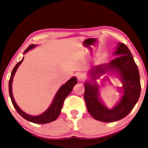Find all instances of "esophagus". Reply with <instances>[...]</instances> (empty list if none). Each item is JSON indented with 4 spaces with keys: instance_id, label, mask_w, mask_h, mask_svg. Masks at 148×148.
<instances>
[{
    "instance_id": "obj_1",
    "label": "esophagus",
    "mask_w": 148,
    "mask_h": 148,
    "mask_svg": "<svg viewBox=\"0 0 148 148\" xmlns=\"http://www.w3.org/2000/svg\"><path fill=\"white\" fill-rule=\"evenodd\" d=\"M85 79H86L85 74L80 73V74H79L77 75V79L79 82H83Z\"/></svg>"
}]
</instances>
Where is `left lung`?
<instances>
[{
	"mask_svg": "<svg viewBox=\"0 0 148 148\" xmlns=\"http://www.w3.org/2000/svg\"><path fill=\"white\" fill-rule=\"evenodd\" d=\"M114 54L119 57L108 64L94 66L90 74L92 81H95L108 71L117 74L123 84L124 93L117 105L112 109H108L104 105L99 98V88L96 83L92 84L86 82L84 86V99L88 111L94 119L103 122H113L127 116L134 108L140 95L138 68L128 47L122 43H118Z\"/></svg>",
	"mask_w": 148,
	"mask_h": 148,
	"instance_id": "8db88e82",
	"label": "left lung"
}]
</instances>
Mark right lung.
I'll list each match as a JSON object with an SVG mask.
<instances>
[{"label":"right lung","mask_w":148,"mask_h":148,"mask_svg":"<svg viewBox=\"0 0 148 148\" xmlns=\"http://www.w3.org/2000/svg\"><path fill=\"white\" fill-rule=\"evenodd\" d=\"M36 45L34 44L30 45L28 48H27L24 52V54L26 53L27 52H28L29 50L32 49ZM24 58H22V60L20 62H19L14 67V69H12V73H11L10 78L9 81V94L10 97L11 101H12V105L15 108V110H17V112H18L24 119H25L27 121H31V122L35 123V124H47V123H50L51 121H55L57 119V118L58 117V116L60 115V114L61 112V109L63 106V103H64V100L66 97L69 95V94L70 93L71 90H72L73 87L77 84V78L75 77H72L71 79H69L65 84L62 85L60 87V88L58 90V92L56 93V96H55L54 99H53V101L51 105L50 106V108L44 112L43 113H42L41 114L38 115V116H31V115L27 114L25 112H24L20 108H19L18 105H17L14 101L13 96H12V79H13L14 75L15 74L16 71H17L18 66L20 65L21 63L23 61Z\"/></svg>","instance_id":"add662e5"}]
</instances>
